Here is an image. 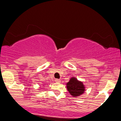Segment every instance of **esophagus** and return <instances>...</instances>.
<instances>
[{
    "label": "esophagus",
    "mask_w": 121,
    "mask_h": 121,
    "mask_svg": "<svg viewBox=\"0 0 121 121\" xmlns=\"http://www.w3.org/2000/svg\"><path fill=\"white\" fill-rule=\"evenodd\" d=\"M55 82H60L61 80H59V79H56L55 80Z\"/></svg>",
    "instance_id": "1"
}]
</instances>
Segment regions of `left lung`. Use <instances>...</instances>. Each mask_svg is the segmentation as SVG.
Segmentation results:
<instances>
[{
    "label": "left lung",
    "mask_w": 121,
    "mask_h": 121,
    "mask_svg": "<svg viewBox=\"0 0 121 121\" xmlns=\"http://www.w3.org/2000/svg\"><path fill=\"white\" fill-rule=\"evenodd\" d=\"M68 91L73 97H77L82 94L85 91V87L82 82L78 81L77 78L73 77L66 84Z\"/></svg>",
    "instance_id": "left-lung-1"
}]
</instances>
